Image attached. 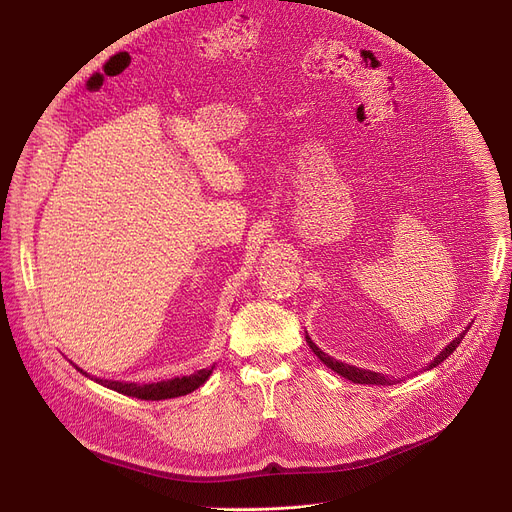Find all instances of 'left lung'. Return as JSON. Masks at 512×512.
Instances as JSON below:
<instances>
[{
    "mask_svg": "<svg viewBox=\"0 0 512 512\" xmlns=\"http://www.w3.org/2000/svg\"><path fill=\"white\" fill-rule=\"evenodd\" d=\"M465 334H467V330L456 338V340H452L444 351L432 361V365H429V369L432 367H436V365H440L444 359H448L450 355H452V351H456V346L461 344V340L465 338ZM307 342H309V346H311V351L317 355V359L319 361H324L332 371H336L338 375H342V378H346V380H351V382H355V384H375V386H390L392 384V380L388 378V375H384V373H375V371H367V369H359V367H353V365H346V363H340V361H336V359H332L330 355H326L324 351H321V348L307 336ZM396 382V380H394Z\"/></svg>",
    "mask_w": 512,
    "mask_h": 512,
    "instance_id": "left-lung-1",
    "label": "left lung"
}]
</instances>
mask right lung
<instances>
[{
    "mask_svg": "<svg viewBox=\"0 0 512 512\" xmlns=\"http://www.w3.org/2000/svg\"><path fill=\"white\" fill-rule=\"evenodd\" d=\"M78 371H83V369H78ZM211 371H213V367L211 369H201V371L191 373V375H182V378H174V380H168V382H157V384H134V382L128 384V382H112V380H99V378H95V382H99L101 386H107L110 390H116L120 394L134 396V398H141V400H168V398L184 396L188 392L197 390L199 386H203L205 380L211 375Z\"/></svg>",
    "mask_w": 512,
    "mask_h": 512,
    "instance_id": "right-lung-1",
    "label": "right lung"
}]
</instances>
